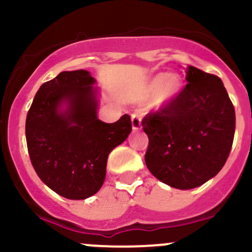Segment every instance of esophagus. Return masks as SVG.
Here are the masks:
<instances>
[{
  "label": "esophagus",
  "mask_w": 252,
  "mask_h": 252,
  "mask_svg": "<svg viewBox=\"0 0 252 252\" xmlns=\"http://www.w3.org/2000/svg\"><path fill=\"white\" fill-rule=\"evenodd\" d=\"M131 126L133 130H139L141 129V116L138 113L131 114Z\"/></svg>",
  "instance_id": "obj_1"
}]
</instances>
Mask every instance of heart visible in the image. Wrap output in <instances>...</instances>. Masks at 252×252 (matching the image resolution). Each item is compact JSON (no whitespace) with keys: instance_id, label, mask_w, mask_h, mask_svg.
<instances>
[{"instance_id":"b5f03b06","label":"heart","mask_w":252,"mask_h":252,"mask_svg":"<svg viewBox=\"0 0 252 252\" xmlns=\"http://www.w3.org/2000/svg\"><path fill=\"white\" fill-rule=\"evenodd\" d=\"M183 88L182 78L175 73H159L150 79L144 86L142 97L154 101L156 107H163L175 100Z\"/></svg>"}]
</instances>
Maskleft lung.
Listing matches in <instances>:
<instances>
[{
  "instance_id": "8db88e82",
  "label": "left lung",
  "mask_w": 252,
  "mask_h": 252,
  "mask_svg": "<svg viewBox=\"0 0 252 252\" xmlns=\"http://www.w3.org/2000/svg\"><path fill=\"white\" fill-rule=\"evenodd\" d=\"M187 86L142 119L147 168L159 182L189 190L222 169L235 133V111L222 80L189 65Z\"/></svg>"
}]
</instances>
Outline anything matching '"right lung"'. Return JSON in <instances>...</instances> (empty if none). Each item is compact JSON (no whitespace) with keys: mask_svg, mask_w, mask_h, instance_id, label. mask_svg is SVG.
Masks as SVG:
<instances>
[{"mask_svg":"<svg viewBox=\"0 0 252 252\" xmlns=\"http://www.w3.org/2000/svg\"><path fill=\"white\" fill-rule=\"evenodd\" d=\"M84 69L62 72L42 84L27 116L30 161L50 189L69 200L95 195L106 178L108 155L128 138L131 121L97 118L98 89Z\"/></svg>","mask_w":252,"mask_h":252,"instance_id":"right-lung-1","label":"right lung"}]
</instances>
